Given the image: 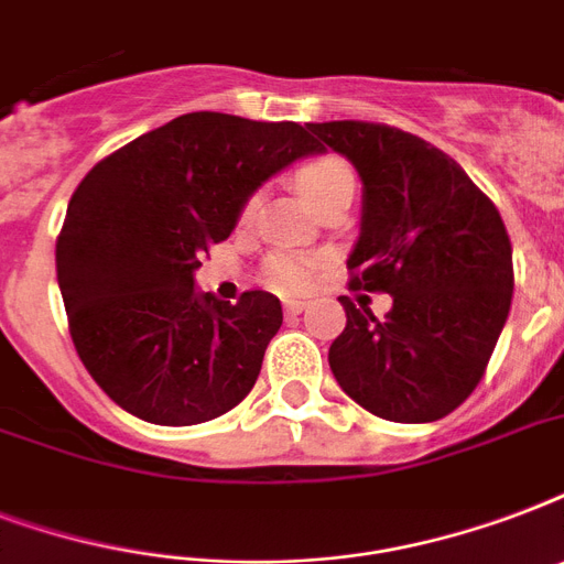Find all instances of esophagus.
I'll use <instances>...</instances> for the list:
<instances>
[{
	"instance_id": "1",
	"label": "esophagus",
	"mask_w": 564,
	"mask_h": 564,
	"mask_svg": "<svg viewBox=\"0 0 564 564\" xmlns=\"http://www.w3.org/2000/svg\"><path fill=\"white\" fill-rule=\"evenodd\" d=\"M304 310H307V301H301V299L283 301V313H286V316H299V313H304Z\"/></svg>"
}]
</instances>
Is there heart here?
I'll return each mask as SVG.
<instances>
[{
	"instance_id": "heart-1",
	"label": "heart",
	"mask_w": 564,
	"mask_h": 564,
	"mask_svg": "<svg viewBox=\"0 0 564 564\" xmlns=\"http://www.w3.org/2000/svg\"><path fill=\"white\" fill-rule=\"evenodd\" d=\"M295 184H299L301 195L307 198L313 207L318 202H325L327 195H334L336 189L351 187L354 189V172L351 166L339 158H318V161L304 163L295 172ZM257 210V195H251L242 207V219H251ZM316 272V260L301 254H272L265 260V278L274 290L281 292H301L307 290Z\"/></svg>"
}]
</instances>
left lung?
Listing matches in <instances>:
<instances>
[{
    "label": "left lung",
    "instance_id": "obj_1",
    "mask_svg": "<svg viewBox=\"0 0 564 564\" xmlns=\"http://www.w3.org/2000/svg\"><path fill=\"white\" fill-rule=\"evenodd\" d=\"M307 128L360 172L351 286L392 295L383 318L339 299L348 322L327 354L336 383L377 419H445L480 383L512 304V242L498 207L454 158L401 128Z\"/></svg>",
    "mask_w": 564,
    "mask_h": 564
}]
</instances>
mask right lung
<instances>
[{
  "label": "right lung",
  "instance_id": "1",
  "mask_svg": "<svg viewBox=\"0 0 564 564\" xmlns=\"http://www.w3.org/2000/svg\"><path fill=\"white\" fill-rule=\"evenodd\" d=\"M322 145L299 122L184 113L93 166L66 207L57 286L84 369L137 419L187 427L234 410L283 322L272 292H195L263 181Z\"/></svg>",
  "mask_w": 564,
  "mask_h": 564
}]
</instances>
